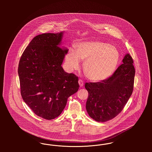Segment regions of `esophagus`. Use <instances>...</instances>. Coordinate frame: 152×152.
I'll list each match as a JSON object with an SVG mask.
<instances>
[{"mask_svg":"<svg viewBox=\"0 0 152 152\" xmlns=\"http://www.w3.org/2000/svg\"><path fill=\"white\" fill-rule=\"evenodd\" d=\"M78 82H79V84L80 87H82L84 86V82H83V80H79Z\"/></svg>","mask_w":152,"mask_h":152,"instance_id":"34e87169","label":"esophagus"}]
</instances>
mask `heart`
I'll use <instances>...</instances> for the list:
<instances>
[{"label":"heart","instance_id":"heart-1","mask_svg":"<svg viewBox=\"0 0 152 152\" xmlns=\"http://www.w3.org/2000/svg\"><path fill=\"white\" fill-rule=\"evenodd\" d=\"M120 59L119 51L113 45L99 41L80 42L76 51L69 50L65 63L69 70L79 68L80 60L84 61V71L87 77L94 82L107 79L115 72Z\"/></svg>","mask_w":152,"mask_h":152}]
</instances>
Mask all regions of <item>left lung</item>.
I'll list each match as a JSON object with an SVG mask.
<instances>
[{"mask_svg":"<svg viewBox=\"0 0 152 152\" xmlns=\"http://www.w3.org/2000/svg\"><path fill=\"white\" fill-rule=\"evenodd\" d=\"M123 63L107 79L97 83H86L88 92L87 112L97 122H105L117 116L132 94L135 69L129 53Z\"/></svg>","mask_w":152,"mask_h":152,"instance_id":"1","label":"left lung"}]
</instances>
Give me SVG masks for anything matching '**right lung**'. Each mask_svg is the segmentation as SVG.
<instances>
[{
    "mask_svg": "<svg viewBox=\"0 0 152 152\" xmlns=\"http://www.w3.org/2000/svg\"><path fill=\"white\" fill-rule=\"evenodd\" d=\"M65 31L35 36L22 54L18 75L22 98L36 114L46 120L59 116L67 99L77 92L78 77L64 71L68 49L63 47Z\"/></svg>",
    "mask_w": 152,
    "mask_h": 152,
    "instance_id": "right-lung-1",
    "label": "right lung"
}]
</instances>
